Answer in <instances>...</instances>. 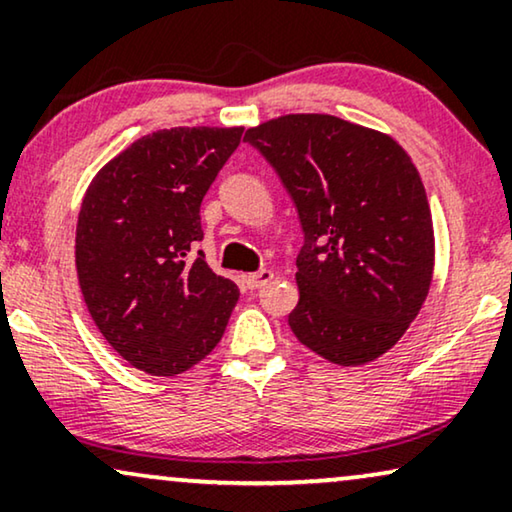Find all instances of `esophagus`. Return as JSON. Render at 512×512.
Segmentation results:
<instances>
[{
  "mask_svg": "<svg viewBox=\"0 0 512 512\" xmlns=\"http://www.w3.org/2000/svg\"><path fill=\"white\" fill-rule=\"evenodd\" d=\"M273 280V271L271 269H259L255 273H250V276H246V285L250 287V290H259V287H264L266 283H271Z\"/></svg>",
  "mask_w": 512,
  "mask_h": 512,
  "instance_id": "obj_1",
  "label": "esophagus"
}]
</instances>
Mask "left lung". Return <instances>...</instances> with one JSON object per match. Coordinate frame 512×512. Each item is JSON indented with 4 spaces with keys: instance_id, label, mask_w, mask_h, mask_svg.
<instances>
[{
    "instance_id": "1",
    "label": "left lung",
    "mask_w": 512,
    "mask_h": 512,
    "mask_svg": "<svg viewBox=\"0 0 512 512\" xmlns=\"http://www.w3.org/2000/svg\"><path fill=\"white\" fill-rule=\"evenodd\" d=\"M243 141L276 171L304 232L294 336L341 366L380 357L420 313L434 271L415 164L390 136L320 113L269 120Z\"/></svg>"
}]
</instances>
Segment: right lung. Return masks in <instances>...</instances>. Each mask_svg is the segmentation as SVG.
Wrapping results in <instances>:
<instances>
[{
	"instance_id": "1",
	"label": "right lung",
	"mask_w": 512,
	"mask_h": 512,
	"mask_svg": "<svg viewBox=\"0 0 512 512\" xmlns=\"http://www.w3.org/2000/svg\"><path fill=\"white\" fill-rule=\"evenodd\" d=\"M241 127L141 136L95 176L76 227V271L97 329L150 376L201 362L225 334L239 287L194 248L201 199L241 143Z\"/></svg>"
}]
</instances>
